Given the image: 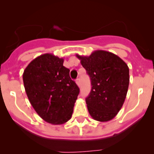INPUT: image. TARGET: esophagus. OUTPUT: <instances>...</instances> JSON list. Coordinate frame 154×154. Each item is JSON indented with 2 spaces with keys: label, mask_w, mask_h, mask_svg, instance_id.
I'll use <instances>...</instances> for the list:
<instances>
[{
  "label": "esophagus",
  "mask_w": 154,
  "mask_h": 154,
  "mask_svg": "<svg viewBox=\"0 0 154 154\" xmlns=\"http://www.w3.org/2000/svg\"><path fill=\"white\" fill-rule=\"evenodd\" d=\"M76 83H77V86H80V78H77V80H76Z\"/></svg>",
  "instance_id": "obj_1"
}]
</instances>
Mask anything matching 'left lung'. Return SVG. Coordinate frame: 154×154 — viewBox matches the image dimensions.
Wrapping results in <instances>:
<instances>
[{
    "mask_svg": "<svg viewBox=\"0 0 154 154\" xmlns=\"http://www.w3.org/2000/svg\"><path fill=\"white\" fill-rule=\"evenodd\" d=\"M83 67L91 80V89L86 98L93 119L106 122L114 119L125 102L130 83L129 68L111 52L97 50L88 57L80 56Z\"/></svg>",
    "mask_w": 154,
    "mask_h": 154,
    "instance_id": "obj_1",
    "label": "left lung"
}]
</instances>
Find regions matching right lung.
Here are the masks:
<instances>
[{
    "label": "right lung",
    "mask_w": 154,
    "mask_h": 154,
    "mask_svg": "<svg viewBox=\"0 0 154 154\" xmlns=\"http://www.w3.org/2000/svg\"><path fill=\"white\" fill-rule=\"evenodd\" d=\"M63 63V58L45 54L31 61L23 74L31 105L43 120L52 125H63L71 119L80 92Z\"/></svg>",
    "instance_id": "obj_1"
}]
</instances>
